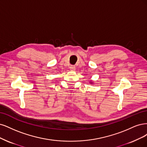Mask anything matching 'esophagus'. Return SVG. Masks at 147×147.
<instances>
[{
  "label": "esophagus",
  "mask_w": 147,
  "mask_h": 147,
  "mask_svg": "<svg viewBox=\"0 0 147 147\" xmlns=\"http://www.w3.org/2000/svg\"><path fill=\"white\" fill-rule=\"evenodd\" d=\"M69 68H70L71 71H74L76 69V67H74V66H73V65H71Z\"/></svg>",
  "instance_id": "obj_1"
}]
</instances>
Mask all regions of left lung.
Returning a JSON list of instances; mask_svg holds the SVG:
<instances>
[{"instance_id": "left-lung-1", "label": "left lung", "mask_w": 147, "mask_h": 147, "mask_svg": "<svg viewBox=\"0 0 147 147\" xmlns=\"http://www.w3.org/2000/svg\"><path fill=\"white\" fill-rule=\"evenodd\" d=\"M90 83L91 84H93V82H90Z\"/></svg>"}]
</instances>
